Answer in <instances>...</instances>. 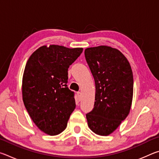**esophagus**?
Listing matches in <instances>:
<instances>
[{
	"label": "esophagus",
	"instance_id": "esophagus-1",
	"mask_svg": "<svg viewBox=\"0 0 159 159\" xmlns=\"http://www.w3.org/2000/svg\"><path fill=\"white\" fill-rule=\"evenodd\" d=\"M77 96H78V99H79V101L81 100V93L78 92L77 93Z\"/></svg>",
	"mask_w": 159,
	"mask_h": 159
}]
</instances>
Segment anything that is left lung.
<instances>
[{
    "mask_svg": "<svg viewBox=\"0 0 159 159\" xmlns=\"http://www.w3.org/2000/svg\"><path fill=\"white\" fill-rule=\"evenodd\" d=\"M95 83L94 108L86 114L88 127L99 135L112 133L130 113L133 96L130 64L119 50L106 45L85 50Z\"/></svg>",
    "mask_w": 159,
    "mask_h": 159,
    "instance_id": "obj_1",
    "label": "left lung"
}]
</instances>
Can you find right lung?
Returning <instances> with one entry per match:
<instances>
[{
  "instance_id": "1",
  "label": "right lung",
  "mask_w": 159,
  "mask_h": 159,
  "mask_svg": "<svg viewBox=\"0 0 159 159\" xmlns=\"http://www.w3.org/2000/svg\"><path fill=\"white\" fill-rule=\"evenodd\" d=\"M83 48L50 45L40 47L26 62L22 79V98L36 125L49 135L65 130L76 108L74 93L67 87L68 69Z\"/></svg>"
}]
</instances>
